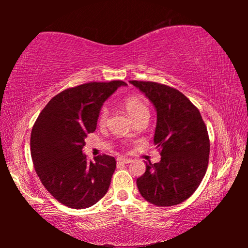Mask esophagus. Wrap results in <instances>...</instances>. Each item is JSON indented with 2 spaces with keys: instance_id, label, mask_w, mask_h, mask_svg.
<instances>
[{
  "instance_id": "34e87169",
  "label": "esophagus",
  "mask_w": 248,
  "mask_h": 248,
  "mask_svg": "<svg viewBox=\"0 0 248 248\" xmlns=\"http://www.w3.org/2000/svg\"><path fill=\"white\" fill-rule=\"evenodd\" d=\"M117 161H118V163H123V164H129V163H131L132 159L131 158H125V157H118V158H117Z\"/></svg>"
}]
</instances>
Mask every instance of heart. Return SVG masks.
Instances as JSON below:
<instances>
[{"label": "heart", "mask_w": 248, "mask_h": 248, "mask_svg": "<svg viewBox=\"0 0 248 248\" xmlns=\"http://www.w3.org/2000/svg\"><path fill=\"white\" fill-rule=\"evenodd\" d=\"M124 106L127 110L128 114L131 116V118L137 121L140 119L141 117L149 116V109L146 107V105L142 102L140 98L134 97V96H130L124 100ZM109 117V110L107 107H103L100 109L98 114V124H105L107 123V119Z\"/></svg>", "instance_id": "b5f03b06"}]
</instances>
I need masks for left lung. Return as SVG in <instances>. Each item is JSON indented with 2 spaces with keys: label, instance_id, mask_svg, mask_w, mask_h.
<instances>
[{
  "label": "left lung",
  "instance_id": "1",
  "mask_svg": "<svg viewBox=\"0 0 248 248\" xmlns=\"http://www.w3.org/2000/svg\"><path fill=\"white\" fill-rule=\"evenodd\" d=\"M156 108L154 143L161 161L146 163L137 179L141 196L158 207L183 202L199 187L208 169L210 140L204 121L182 92L156 82L130 81Z\"/></svg>",
  "mask_w": 248,
  "mask_h": 248
}]
</instances>
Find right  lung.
Segmentation results:
<instances>
[{
    "label": "right lung",
    "mask_w": 248,
    "mask_h": 248,
    "mask_svg": "<svg viewBox=\"0 0 248 248\" xmlns=\"http://www.w3.org/2000/svg\"><path fill=\"white\" fill-rule=\"evenodd\" d=\"M123 81L91 82L70 87L50 99L33 124L31 153L41 184L54 199L85 209L106 195L116 159L103 154L92 162L82 153L95 131L103 103Z\"/></svg>",
    "instance_id": "1"
}]
</instances>
